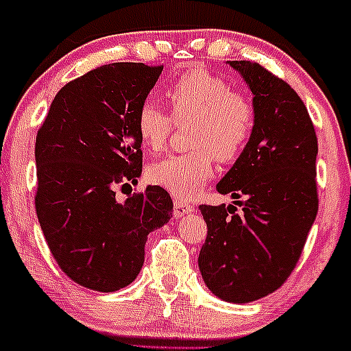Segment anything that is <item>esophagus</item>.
Listing matches in <instances>:
<instances>
[{"mask_svg": "<svg viewBox=\"0 0 351 351\" xmlns=\"http://www.w3.org/2000/svg\"><path fill=\"white\" fill-rule=\"evenodd\" d=\"M194 211L193 204H189V202L182 201V199H174V216L177 219L182 218V216H186L187 213Z\"/></svg>", "mask_w": 351, "mask_h": 351, "instance_id": "1", "label": "esophagus"}]
</instances>
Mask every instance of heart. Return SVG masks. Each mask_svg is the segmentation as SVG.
I'll use <instances>...</instances> for the list:
<instances>
[{"label":"heart","instance_id":"b5f03b06","mask_svg":"<svg viewBox=\"0 0 351 351\" xmlns=\"http://www.w3.org/2000/svg\"><path fill=\"white\" fill-rule=\"evenodd\" d=\"M165 97L176 121H193L189 145L196 150L154 162L147 177L174 196L193 197L211 179L213 157L231 162L245 150L255 128V108L228 81L204 69L184 72L169 86ZM172 118L152 101L140 106L136 133L145 149L158 152L165 145Z\"/></svg>","mask_w":351,"mask_h":351}]
</instances>
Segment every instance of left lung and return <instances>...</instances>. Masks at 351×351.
Instances as JSON below:
<instances>
[{
  "instance_id": "obj_1",
  "label": "left lung",
  "mask_w": 351,
  "mask_h": 351,
  "mask_svg": "<svg viewBox=\"0 0 351 351\" xmlns=\"http://www.w3.org/2000/svg\"><path fill=\"white\" fill-rule=\"evenodd\" d=\"M228 64L250 88L256 120L250 142L216 184L237 201L199 206L208 237L197 263L213 294L241 304L277 291L302 254L317 215V138L287 82L250 60Z\"/></svg>"
}]
</instances>
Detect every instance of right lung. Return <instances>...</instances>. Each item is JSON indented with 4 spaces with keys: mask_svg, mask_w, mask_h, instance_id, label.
<instances>
[{
    "mask_svg": "<svg viewBox=\"0 0 351 351\" xmlns=\"http://www.w3.org/2000/svg\"><path fill=\"white\" fill-rule=\"evenodd\" d=\"M164 66L117 62L67 82L37 133L35 209L43 237L69 279L114 292L136 279L150 231L171 219V196L149 186L125 202L117 189L138 182L136 113Z\"/></svg>",
    "mask_w": 351,
    "mask_h": 351,
    "instance_id": "1",
    "label": "right lung"
}]
</instances>
